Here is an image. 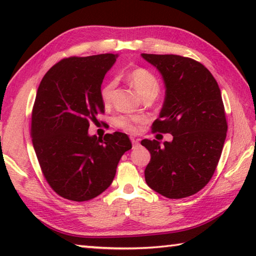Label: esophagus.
<instances>
[{
  "mask_svg": "<svg viewBox=\"0 0 256 256\" xmlns=\"http://www.w3.org/2000/svg\"><path fill=\"white\" fill-rule=\"evenodd\" d=\"M131 141H132V144H133V149H136V148H138V146H140V141L138 140V138H131Z\"/></svg>",
  "mask_w": 256,
  "mask_h": 256,
  "instance_id": "1",
  "label": "esophagus"
}]
</instances>
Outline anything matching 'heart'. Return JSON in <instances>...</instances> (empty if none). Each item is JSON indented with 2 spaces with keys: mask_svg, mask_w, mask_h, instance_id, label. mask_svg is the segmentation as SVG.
Masks as SVG:
<instances>
[{
  "mask_svg": "<svg viewBox=\"0 0 256 256\" xmlns=\"http://www.w3.org/2000/svg\"><path fill=\"white\" fill-rule=\"evenodd\" d=\"M128 78L130 82H131V84L136 88V92L140 94L142 97L151 94L157 96V94L159 92V81L152 72H150L149 70H146V68H133L132 71H130ZM116 84H118L116 80L112 79L106 81L105 84L102 86L100 98L102 102L105 104V105H108V104L112 102V92H114ZM144 122L146 118L141 115L120 114L116 115L115 118H112V124H114L116 128L130 133L138 132L140 125L144 124Z\"/></svg>",
  "mask_w": 256,
  "mask_h": 256,
  "instance_id": "obj_1",
  "label": "heart"
}]
</instances>
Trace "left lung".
<instances>
[{
    "mask_svg": "<svg viewBox=\"0 0 256 256\" xmlns=\"http://www.w3.org/2000/svg\"><path fill=\"white\" fill-rule=\"evenodd\" d=\"M162 73L166 97L152 132L170 133L172 142L144 140L151 159L149 188L168 198L193 196L209 183L222 152L227 120L219 86L198 60L180 55L141 54Z\"/></svg>",
    "mask_w": 256,
    "mask_h": 256,
    "instance_id": "obj_1",
    "label": "left lung"
}]
</instances>
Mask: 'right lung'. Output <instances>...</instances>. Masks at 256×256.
Masks as SVG:
<instances>
[{"mask_svg":"<svg viewBox=\"0 0 256 256\" xmlns=\"http://www.w3.org/2000/svg\"><path fill=\"white\" fill-rule=\"evenodd\" d=\"M118 55L99 54L60 60L38 86L32 114V138L42 175L54 192L84 202L110 188L118 162L132 148L122 132L104 138L88 134L104 114V76Z\"/></svg>","mask_w":256,"mask_h":256,"instance_id":"add662e5","label":"right lung"}]
</instances>
